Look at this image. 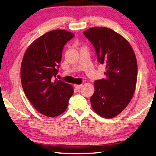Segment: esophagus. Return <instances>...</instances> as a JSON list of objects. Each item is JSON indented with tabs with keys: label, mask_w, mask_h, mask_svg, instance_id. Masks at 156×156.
Wrapping results in <instances>:
<instances>
[{
	"label": "esophagus",
	"mask_w": 156,
	"mask_h": 156,
	"mask_svg": "<svg viewBox=\"0 0 156 156\" xmlns=\"http://www.w3.org/2000/svg\"><path fill=\"white\" fill-rule=\"evenodd\" d=\"M82 87H83V84H74V87L77 89H80Z\"/></svg>",
	"instance_id": "obj_1"
}]
</instances>
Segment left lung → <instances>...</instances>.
I'll return each instance as SVG.
<instances>
[{
	"mask_svg": "<svg viewBox=\"0 0 156 156\" xmlns=\"http://www.w3.org/2000/svg\"><path fill=\"white\" fill-rule=\"evenodd\" d=\"M84 35L106 68L105 78L94 82L90 104L101 117H115L128 105L135 91L138 67L134 52L122 35L108 28H90Z\"/></svg>",
	"mask_w": 156,
	"mask_h": 156,
	"instance_id": "obj_1",
	"label": "left lung"
}]
</instances>
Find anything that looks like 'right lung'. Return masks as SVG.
I'll list each match as a JSON object with an SVG mask.
<instances>
[{
	"instance_id": "obj_1",
	"label": "right lung",
	"mask_w": 156,
	"mask_h": 156,
	"mask_svg": "<svg viewBox=\"0 0 156 156\" xmlns=\"http://www.w3.org/2000/svg\"><path fill=\"white\" fill-rule=\"evenodd\" d=\"M74 34L66 30H54L35 39L22 58L20 78L25 95L42 115L55 117L68 106L73 88L56 79L62 51Z\"/></svg>"
}]
</instances>
